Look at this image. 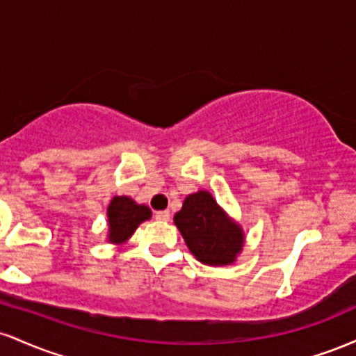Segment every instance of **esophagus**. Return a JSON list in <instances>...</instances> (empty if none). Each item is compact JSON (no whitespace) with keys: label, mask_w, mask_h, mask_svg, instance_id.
Wrapping results in <instances>:
<instances>
[{"label":"esophagus","mask_w":356,"mask_h":356,"mask_svg":"<svg viewBox=\"0 0 356 356\" xmlns=\"http://www.w3.org/2000/svg\"><path fill=\"white\" fill-rule=\"evenodd\" d=\"M155 219H157V220H169L170 219V212L169 211L155 212Z\"/></svg>","instance_id":"obj_1"}]
</instances>
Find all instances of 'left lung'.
Listing matches in <instances>:
<instances>
[{
  "instance_id": "obj_1",
  "label": "left lung",
  "mask_w": 356,
  "mask_h": 356,
  "mask_svg": "<svg viewBox=\"0 0 356 356\" xmlns=\"http://www.w3.org/2000/svg\"><path fill=\"white\" fill-rule=\"evenodd\" d=\"M174 222L195 259L207 266H227L243 251L244 232L216 202L211 192L189 194Z\"/></svg>"
}]
</instances>
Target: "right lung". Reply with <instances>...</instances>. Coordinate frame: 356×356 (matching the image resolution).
<instances>
[{
  "instance_id": "add662e5",
  "label": "right lung",
  "mask_w": 356,
  "mask_h": 356,
  "mask_svg": "<svg viewBox=\"0 0 356 356\" xmlns=\"http://www.w3.org/2000/svg\"><path fill=\"white\" fill-rule=\"evenodd\" d=\"M152 211L145 204H137L127 195H115L108 204V243H125L136 229L147 219H150Z\"/></svg>"
}]
</instances>
